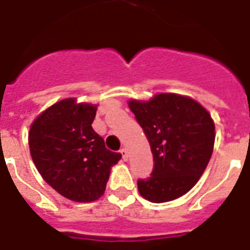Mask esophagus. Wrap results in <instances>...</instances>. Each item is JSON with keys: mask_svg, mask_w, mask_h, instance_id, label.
Instances as JSON below:
<instances>
[{"mask_svg": "<svg viewBox=\"0 0 250 250\" xmlns=\"http://www.w3.org/2000/svg\"><path fill=\"white\" fill-rule=\"evenodd\" d=\"M120 152H121V155H123V159L126 161L127 157H129V155H127V149L126 148H121V151H120Z\"/></svg>", "mask_w": 250, "mask_h": 250, "instance_id": "34e87169", "label": "esophagus"}]
</instances>
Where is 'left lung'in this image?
<instances>
[{
	"label": "left lung",
	"mask_w": 250,
	"mask_h": 250,
	"mask_svg": "<svg viewBox=\"0 0 250 250\" xmlns=\"http://www.w3.org/2000/svg\"><path fill=\"white\" fill-rule=\"evenodd\" d=\"M129 107L153 155L152 173L138 179V191L152 203L178 199L196 185L211 157L215 133L210 115L196 101L178 94L130 101Z\"/></svg>",
	"instance_id": "obj_1"
}]
</instances>
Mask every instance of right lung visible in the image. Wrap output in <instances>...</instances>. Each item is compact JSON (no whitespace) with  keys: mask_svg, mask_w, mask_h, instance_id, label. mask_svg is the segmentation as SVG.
Instances as JSON below:
<instances>
[{"mask_svg":"<svg viewBox=\"0 0 250 250\" xmlns=\"http://www.w3.org/2000/svg\"><path fill=\"white\" fill-rule=\"evenodd\" d=\"M97 105L63 99L43 111L28 135L31 156L42 178L62 196L79 203L104 193L111 167L121 153L105 148L91 127Z\"/></svg>","mask_w":250,"mask_h":250,"instance_id":"1","label":"right lung"}]
</instances>
